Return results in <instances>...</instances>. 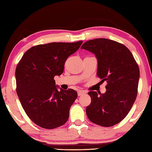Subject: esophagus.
<instances>
[{"label":"esophagus","instance_id":"esophagus-1","mask_svg":"<svg viewBox=\"0 0 152 152\" xmlns=\"http://www.w3.org/2000/svg\"><path fill=\"white\" fill-rule=\"evenodd\" d=\"M85 94V92L83 91H78V96H81V95Z\"/></svg>","mask_w":152,"mask_h":152}]
</instances>
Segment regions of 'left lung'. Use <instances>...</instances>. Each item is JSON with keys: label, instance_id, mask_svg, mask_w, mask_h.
Returning a JSON list of instances; mask_svg holds the SVG:
<instances>
[{"label": "left lung", "instance_id": "1", "mask_svg": "<svg viewBox=\"0 0 152 152\" xmlns=\"http://www.w3.org/2000/svg\"><path fill=\"white\" fill-rule=\"evenodd\" d=\"M81 49L95 54L97 76L106 81L105 93L91 91V103L86 112L89 120L102 127H111L127 116L137 95L140 69L129 50L105 38L87 41Z\"/></svg>", "mask_w": 152, "mask_h": 152}]
</instances>
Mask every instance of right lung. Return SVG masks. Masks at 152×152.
Wrapping results in <instances>:
<instances>
[{
	"instance_id": "add662e5",
	"label": "right lung",
	"mask_w": 152,
	"mask_h": 152,
	"mask_svg": "<svg viewBox=\"0 0 152 152\" xmlns=\"http://www.w3.org/2000/svg\"><path fill=\"white\" fill-rule=\"evenodd\" d=\"M82 41L53 42L29 49L15 70L17 93L29 119L39 127L52 129L66 123L78 94L73 89L58 90L55 76L64 72L69 56Z\"/></svg>"
}]
</instances>
